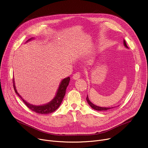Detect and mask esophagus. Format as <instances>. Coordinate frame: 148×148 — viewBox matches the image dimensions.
<instances>
[{"mask_svg":"<svg viewBox=\"0 0 148 148\" xmlns=\"http://www.w3.org/2000/svg\"><path fill=\"white\" fill-rule=\"evenodd\" d=\"M80 77V73H77L74 74V75L73 77V79L75 80L79 79Z\"/></svg>","mask_w":148,"mask_h":148,"instance_id":"1","label":"esophagus"}]
</instances>
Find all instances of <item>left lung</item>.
Instances as JSON below:
<instances>
[{"label":"left lung","mask_w":148,"mask_h":148,"mask_svg":"<svg viewBox=\"0 0 148 148\" xmlns=\"http://www.w3.org/2000/svg\"><path fill=\"white\" fill-rule=\"evenodd\" d=\"M123 44H124V45H125L126 48H127V49L128 48L127 44H126V42H125V40H123ZM86 100H87V102L89 104V105L93 108V109H94V110H97V111H106V110H110V109H111V108H113L114 107H99L98 106H96V105L93 104L89 100V99L88 98V95L86 97Z\"/></svg>","instance_id":"1"}]
</instances>
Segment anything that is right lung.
<instances>
[{
	"instance_id": "1",
	"label": "right lung",
	"mask_w": 148,
	"mask_h": 148,
	"mask_svg": "<svg viewBox=\"0 0 148 148\" xmlns=\"http://www.w3.org/2000/svg\"><path fill=\"white\" fill-rule=\"evenodd\" d=\"M34 38H31L26 41H30L32 40H34ZM70 81V77H66L65 79H64L62 80L59 84V88L57 90L56 94L55 97H54V98L48 103L47 104H45L44 105H41V106H35L31 104L27 101L23 99V98L20 96V95L18 94L16 88H15V83H14V79H13V86H14V89L15 90V92L16 93L17 95L23 100V101L25 103V104L27 106V107L30 108V109L37 113H40V114H49L55 111L57 108L60 106L61 104L62 100H63L64 96L65 95V92H66V89L67 86H68L69 83Z\"/></svg>"
}]
</instances>
